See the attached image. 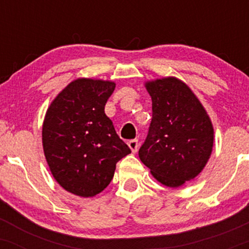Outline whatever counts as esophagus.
I'll use <instances>...</instances> for the list:
<instances>
[{"mask_svg": "<svg viewBox=\"0 0 249 249\" xmlns=\"http://www.w3.org/2000/svg\"><path fill=\"white\" fill-rule=\"evenodd\" d=\"M127 145H128V147H130V150L132 151L133 153H136L137 151H138V148H139V142H138V141H137V139H133V141H130L127 142Z\"/></svg>", "mask_w": 249, "mask_h": 249, "instance_id": "esophagus-1", "label": "esophagus"}]
</instances>
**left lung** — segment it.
<instances>
[{"label": "left lung", "instance_id": "obj_1", "mask_svg": "<svg viewBox=\"0 0 249 249\" xmlns=\"http://www.w3.org/2000/svg\"><path fill=\"white\" fill-rule=\"evenodd\" d=\"M152 121L139 158L167 187H179L206 166L214 142L213 124L198 97L176 77L145 83Z\"/></svg>", "mask_w": 249, "mask_h": 249}]
</instances>
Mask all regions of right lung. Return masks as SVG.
<instances>
[{
  "mask_svg": "<svg viewBox=\"0 0 249 249\" xmlns=\"http://www.w3.org/2000/svg\"><path fill=\"white\" fill-rule=\"evenodd\" d=\"M116 83L77 78L51 102L42 127L45 159L68 192L89 198L110 184L116 164L131 153L105 115Z\"/></svg>",
  "mask_w": 249,
  "mask_h": 249,
  "instance_id": "add662e5",
  "label": "right lung"
}]
</instances>
